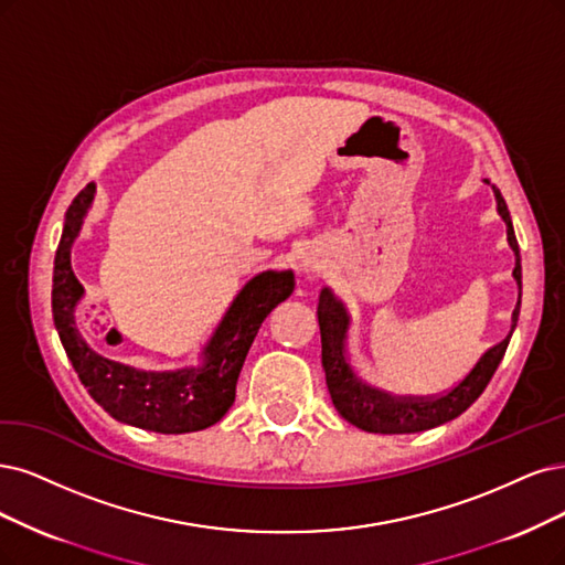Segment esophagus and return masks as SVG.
Wrapping results in <instances>:
<instances>
[{"mask_svg":"<svg viewBox=\"0 0 565 565\" xmlns=\"http://www.w3.org/2000/svg\"><path fill=\"white\" fill-rule=\"evenodd\" d=\"M309 265H311V263H309V260H302V267H305V269H307V267H309Z\"/></svg>","mask_w":565,"mask_h":565,"instance_id":"esophagus-1","label":"esophagus"}]
</instances>
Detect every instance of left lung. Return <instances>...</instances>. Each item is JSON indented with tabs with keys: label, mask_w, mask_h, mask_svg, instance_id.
<instances>
[{
	"label": "left lung",
	"mask_w": 565,
	"mask_h": 565,
	"mask_svg": "<svg viewBox=\"0 0 565 565\" xmlns=\"http://www.w3.org/2000/svg\"><path fill=\"white\" fill-rule=\"evenodd\" d=\"M491 183L489 179H484ZM493 195L498 204V214L508 225V242L514 250V269L512 277L519 286V300L512 311V328L508 338L491 347L477 365L466 374V377L458 382L451 391L445 395H388L380 388H372L363 384L356 374H353L349 361H347V335H349V315L342 300L335 298V294L326 286L321 288L319 296V326H321V363L326 370V384L330 391V398L335 409L342 414V419L353 424L361 430L367 433H382V435H405V433H419L435 426H443L458 414H463L482 391L491 382L498 363L503 361L505 349L510 344L512 332L519 321V309H521V256H519V244L514 237L512 218L508 212V204L500 195L495 185Z\"/></svg>",
	"instance_id": "obj_1"
}]
</instances>
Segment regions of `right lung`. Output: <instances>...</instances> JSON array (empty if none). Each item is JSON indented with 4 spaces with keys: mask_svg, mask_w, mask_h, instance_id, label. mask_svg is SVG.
Returning <instances> with one entry per match:
<instances>
[{
    "mask_svg": "<svg viewBox=\"0 0 565 565\" xmlns=\"http://www.w3.org/2000/svg\"><path fill=\"white\" fill-rule=\"evenodd\" d=\"M95 200V183L74 198L53 267V321L81 384L116 422L135 428L179 435L214 426L235 403L246 353L260 323L296 288L294 269H265L248 279L225 309L200 353V365L179 370H139L97 353L76 328L83 286L72 269V246Z\"/></svg>",
    "mask_w": 565,
    "mask_h": 565,
    "instance_id": "1",
    "label": "right lung"
}]
</instances>
